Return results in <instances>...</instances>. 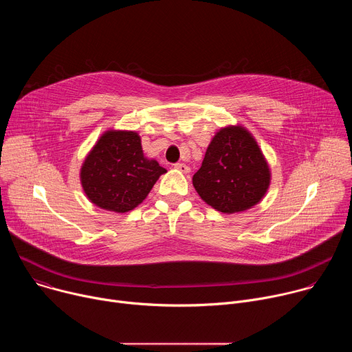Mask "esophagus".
I'll return each instance as SVG.
<instances>
[{"instance_id": "1", "label": "esophagus", "mask_w": 352, "mask_h": 352, "mask_svg": "<svg viewBox=\"0 0 352 352\" xmlns=\"http://www.w3.org/2000/svg\"><path fill=\"white\" fill-rule=\"evenodd\" d=\"M178 171H181V173H184V174H186V173H189V166H186V164H184V163H177L175 166H174Z\"/></svg>"}]
</instances>
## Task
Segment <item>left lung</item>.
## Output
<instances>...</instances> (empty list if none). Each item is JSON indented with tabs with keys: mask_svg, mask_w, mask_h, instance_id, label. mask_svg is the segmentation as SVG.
<instances>
[{
	"mask_svg": "<svg viewBox=\"0 0 352 352\" xmlns=\"http://www.w3.org/2000/svg\"><path fill=\"white\" fill-rule=\"evenodd\" d=\"M192 182L208 205L235 213L261 202L270 184V171L250 133L241 126H228L212 139Z\"/></svg>",
	"mask_w": 352,
	"mask_h": 352,
	"instance_id": "left-lung-1",
	"label": "left lung"
}]
</instances>
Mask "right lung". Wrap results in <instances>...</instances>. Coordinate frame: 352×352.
Here are the masks:
<instances>
[{
    "label": "right lung",
    "instance_id": "right-lung-1",
    "mask_svg": "<svg viewBox=\"0 0 352 352\" xmlns=\"http://www.w3.org/2000/svg\"><path fill=\"white\" fill-rule=\"evenodd\" d=\"M166 168L143 156L136 132L109 131L86 157L80 181L91 202L117 213H125L143 202Z\"/></svg>",
    "mask_w": 352,
    "mask_h": 352
}]
</instances>
